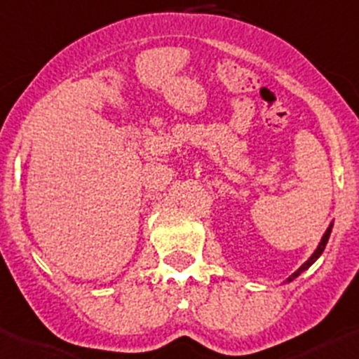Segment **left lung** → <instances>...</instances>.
<instances>
[{
	"label": "left lung",
	"instance_id": "left-lung-1",
	"mask_svg": "<svg viewBox=\"0 0 359 359\" xmlns=\"http://www.w3.org/2000/svg\"><path fill=\"white\" fill-rule=\"evenodd\" d=\"M330 233H332V226H330V227H328V229H327V233H325L323 240H321V243H320V245H318L316 252H314V253H313V255H311V259H309V260H307V262H306V264H302V266H300V267H299V269H297V271H295V273H293V274H292V276H290V278H288V281H292V280H293V278H297V276H299V274H300V273H302V271H306V269H307V267H309V266H313V264H314V262H316V259H318V257H320V255H321V253H323V250H325V247H327V243H328V238H330Z\"/></svg>",
	"mask_w": 359,
	"mask_h": 359
}]
</instances>
